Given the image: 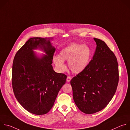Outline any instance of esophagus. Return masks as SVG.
<instances>
[{
	"label": "esophagus",
	"mask_w": 130,
	"mask_h": 130,
	"mask_svg": "<svg viewBox=\"0 0 130 130\" xmlns=\"http://www.w3.org/2000/svg\"><path fill=\"white\" fill-rule=\"evenodd\" d=\"M71 79V78L70 77H69V76H68V77H67V79H66V81H67V82H70V81Z\"/></svg>",
	"instance_id": "obj_1"
}]
</instances>
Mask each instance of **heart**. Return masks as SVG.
Masks as SVG:
<instances>
[{
  "label": "heart",
  "instance_id": "obj_1",
  "mask_svg": "<svg viewBox=\"0 0 130 130\" xmlns=\"http://www.w3.org/2000/svg\"><path fill=\"white\" fill-rule=\"evenodd\" d=\"M91 55L89 47L81 44L73 43L62 49L59 55H54L53 61L61 71L66 69L64 61H68V66L74 73L79 74L88 66Z\"/></svg>",
  "mask_w": 130,
  "mask_h": 130
}]
</instances>
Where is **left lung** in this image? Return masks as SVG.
Segmentation results:
<instances>
[{"mask_svg": "<svg viewBox=\"0 0 130 130\" xmlns=\"http://www.w3.org/2000/svg\"><path fill=\"white\" fill-rule=\"evenodd\" d=\"M97 44L92 59L86 69L70 81L73 99L79 109L91 114L103 109L112 100L119 81L117 60L104 42Z\"/></svg>", "mask_w": 130, "mask_h": 130, "instance_id": "left-lung-1", "label": "left lung"}]
</instances>
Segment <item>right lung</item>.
I'll use <instances>...</instances> for the list:
<instances>
[{"mask_svg":"<svg viewBox=\"0 0 130 130\" xmlns=\"http://www.w3.org/2000/svg\"><path fill=\"white\" fill-rule=\"evenodd\" d=\"M52 38H32L16 53L12 66V87L15 96L29 112L44 115L52 107L67 76L55 72L51 65L55 48ZM45 52L41 57L34 51Z\"/></svg>","mask_w":130,"mask_h":130,"instance_id":"obj_1","label":"right lung"}]
</instances>
